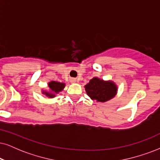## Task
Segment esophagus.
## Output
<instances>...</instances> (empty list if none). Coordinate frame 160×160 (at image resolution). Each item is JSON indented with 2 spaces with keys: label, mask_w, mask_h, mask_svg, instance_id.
Segmentation results:
<instances>
[{
  "label": "esophagus",
  "mask_w": 160,
  "mask_h": 160,
  "mask_svg": "<svg viewBox=\"0 0 160 160\" xmlns=\"http://www.w3.org/2000/svg\"><path fill=\"white\" fill-rule=\"evenodd\" d=\"M70 82H76V79L75 78H72L70 80Z\"/></svg>",
  "instance_id": "34e87169"
}]
</instances>
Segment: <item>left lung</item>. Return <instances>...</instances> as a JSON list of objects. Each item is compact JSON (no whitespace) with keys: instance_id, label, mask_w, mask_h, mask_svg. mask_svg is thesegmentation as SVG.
Masks as SVG:
<instances>
[{"instance_id":"left-lung-1","label":"left lung","mask_w":160,"mask_h":160,"mask_svg":"<svg viewBox=\"0 0 160 160\" xmlns=\"http://www.w3.org/2000/svg\"><path fill=\"white\" fill-rule=\"evenodd\" d=\"M87 94L92 100L98 102H106L114 97L117 93V86L113 82H105L102 80L94 78L85 86Z\"/></svg>"}]
</instances>
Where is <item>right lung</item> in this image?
<instances>
[{"label":"right lung","mask_w":160,"mask_h":160,"mask_svg":"<svg viewBox=\"0 0 160 160\" xmlns=\"http://www.w3.org/2000/svg\"><path fill=\"white\" fill-rule=\"evenodd\" d=\"M48 87L50 88V89L52 90V93H48L46 92H43L44 94H46V96L48 97V98H54L55 96L57 93L61 92V91L63 89L64 87H65V84L62 83V82H56V81H52L48 83Z\"/></svg>","instance_id":"obj_1"}]
</instances>
